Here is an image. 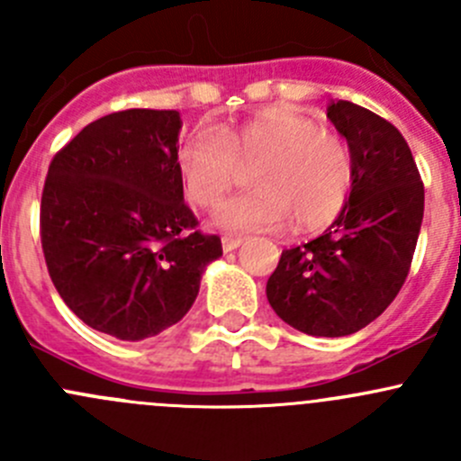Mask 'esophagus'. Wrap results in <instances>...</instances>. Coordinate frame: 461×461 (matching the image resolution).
Returning a JSON list of instances; mask_svg holds the SVG:
<instances>
[{
  "label": "esophagus",
  "instance_id": "obj_1",
  "mask_svg": "<svg viewBox=\"0 0 461 461\" xmlns=\"http://www.w3.org/2000/svg\"><path fill=\"white\" fill-rule=\"evenodd\" d=\"M243 245V236H222V252H234Z\"/></svg>",
  "mask_w": 461,
  "mask_h": 461
}]
</instances>
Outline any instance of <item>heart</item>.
<instances>
[{"label": "heart", "instance_id": "heart-1", "mask_svg": "<svg viewBox=\"0 0 461 461\" xmlns=\"http://www.w3.org/2000/svg\"><path fill=\"white\" fill-rule=\"evenodd\" d=\"M239 160L252 169L249 194L230 198L212 222L227 231L281 230L290 218L301 230H317L341 212L352 185L348 144L312 118L272 106L240 127L198 129L176 151L185 194L198 207H213L239 174Z\"/></svg>", "mask_w": 461, "mask_h": 461}]
</instances>
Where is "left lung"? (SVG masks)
Segmentation results:
<instances>
[{
	"label": "left lung",
	"instance_id": "1",
	"mask_svg": "<svg viewBox=\"0 0 461 461\" xmlns=\"http://www.w3.org/2000/svg\"><path fill=\"white\" fill-rule=\"evenodd\" d=\"M328 120L350 149V194L319 239L283 249L265 292L299 332L348 337L402 290L424 218V185L388 120L348 100H330Z\"/></svg>",
	"mask_w": 461,
	"mask_h": 461
}]
</instances>
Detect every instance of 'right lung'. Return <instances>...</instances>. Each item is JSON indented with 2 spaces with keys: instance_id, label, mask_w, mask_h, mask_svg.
Here are the masks:
<instances>
[{
  "instance_id": "1",
  "label": "right lung",
  "mask_w": 461,
  "mask_h": 461,
  "mask_svg": "<svg viewBox=\"0 0 461 461\" xmlns=\"http://www.w3.org/2000/svg\"><path fill=\"white\" fill-rule=\"evenodd\" d=\"M178 111L129 109L55 153L40 209L55 290L88 328L142 341L178 323L222 257L196 231L176 169Z\"/></svg>"
}]
</instances>
